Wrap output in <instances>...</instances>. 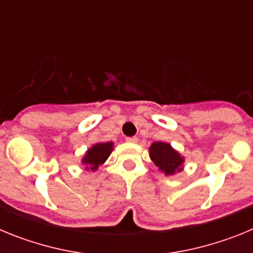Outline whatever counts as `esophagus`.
I'll return each mask as SVG.
<instances>
[{
  "mask_svg": "<svg viewBox=\"0 0 253 253\" xmlns=\"http://www.w3.org/2000/svg\"><path fill=\"white\" fill-rule=\"evenodd\" d=\"M126 142H129V143H138V138L137 137H128V138H126Z\"/></svg>",
  "mask_w": 253,
  "mask_h": 253,
  "instance_id": "obj_1",
  "label": "esophagus"
}]
</instances>
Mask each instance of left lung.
Listing matches in <instances>:
<instances>
[{
    "mask_svg": "<svg viewBox=\"0 0 253 253\" xmlns=\"http://www.w3.org/2000/svg\"><path fill=\"white\" fill-rule=\"evenodd\" d=\"M149 158L162 173L172 176L184 169L185 157L167 142H154L149 147Z\"/></svg>",
    "mask_w": 253,
    "mask_h": 253,
    "instance_id": "8db88e82",
    "label": "left lung"
}]
</instances>
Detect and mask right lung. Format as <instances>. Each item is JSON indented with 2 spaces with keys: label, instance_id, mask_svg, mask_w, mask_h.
<instances>
[{
  "label": "right lung",
  "instance_id": "1",
  "mask_svg": "<svg viewBox=\"0 0 253 253\" xmlns=\"http://www.w3.org/2000/svg\"><path fill=\"white\" fill-rule=\"evenodd\" d=\"M114 149L113 142H99L87 149L82 157L81 163L86 171H96L99 166L104 165Z\"/></svg>",
  "mask_w": 253,
  "mask_h": 253
}]
</instances>
